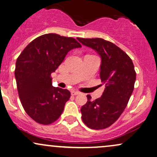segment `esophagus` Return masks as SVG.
Segmentation results:
<instances>
[{
	"instance_id": "34e87169",
	"label": "esophagus",
	"mask_w": 157,
	"mask_h": 157,
	"mask_svg": "<svg viewBox=\"0 0 157 157\" xmlns=\"http://www.w3.org/2000/svg\"><path fill=\"white\" fill-rule=\"evenodd\" d=\"M78 94H80L78 91H75V90H73V91L71 92V95H78Z\"/></svg>"
}]
</instances>
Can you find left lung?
Instances as JSON below:
<instances>
[{
  "label": "left lung",
  "instance_id": "1",
  "mask_svg": "<svg viewBox=\"0 0 157 157\" xmlns=\"http://www.w3.org/2000/svg\"><path fill=\"white\" fill-rule=\"evenodd\" d=\"M82 45L95 50L101 57L100 77L105 84L102 95L81 109L83 122L95 130L108 128L126 109L134 90L136 72L132 59L112 42L101 38H77Z\"/></svg>",
  "mask_w": 157,
  "mask_h": 157
}]
</instances>
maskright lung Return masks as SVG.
Wrapping results in <instances>:
<instances>
[{
	"mask_svg": "<svg viewBox=\"0 0 157 157\" xmlns=\"http://www.w3.org/2000/svg\"><path fill=\"white\" fill-rule=\"evenodd\" d=\"M81 47L73 37L46 34L32 40L17 59L18 95L24 110L36 123L51 124L62 115L71 93L53 86L51 73L71 50Z\"/></svg>",
	"mask_w": 157,
	"mask_h": 157,
	"instance_id": "1",
	"label": "right lung"
}]
</instances>
